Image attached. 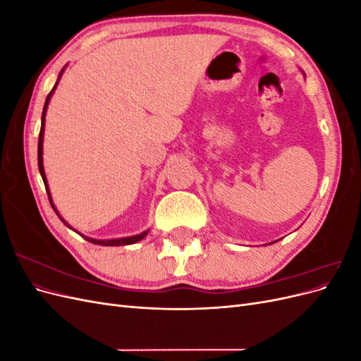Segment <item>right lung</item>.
<instances>
[{
    "mask_svg": "<svg viewBox=\"0 0 361 361\" xmlns=\"http://www.w3.org/2000/svg\"><path fill=\"white\" fill-rule=\"evenodd\" d=\"M63 72V71H61ZM61 72H60V76H61ZM60 76H59V80H60ZM59 80H57V82H56V85H54V89L49 92V94H48V97H47V101H45V106H43V113H42V126H40V134H39V146H37V164H39V171H40V174H42V179H43V183H45V188H47V192H48V199H49V203H51V206L54 207V204H52V199H51V194H49V188H48V183H47V176H45V170H43V158H42V150H43V126H45V114H47V106H48V102H49V99H51V96H52V93H54V90H56V87H57V84H59ZM54 211H56V214L59 215V212H57V209L56 207H54ZM60 216V215H59ZM60 220L66 224L68 227H71L66 221L63 220V218L60 216ZM72 228V227H71ZM147 235V232H143V233H140V235H135V236H129V238H120V239H108V241H99V239H92V238H85L87 241L89 243H92V244H97V245H129V244H134V243H138V241H141V239H143L145 236Z\"/></svg>",
    "mask_w": 361,
    "mask_h": 361,
    "instance_id": "1",
    "label": "right lung"
}]
</instances>
